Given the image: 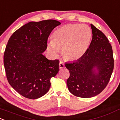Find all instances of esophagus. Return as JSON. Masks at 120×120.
Segmentation results:
<instances>
[{
  "instance_id": "esophagus-1",
  "label": "esophagus",
  "mask_w": 120,
  "mask_h": 120,
  "mask_svg": "<svg viewBox=\"0 0 120 120\" xmlns=\"http://www.w3.org/2000/svg\"><path fill=\"white\" fill-rule=\"evenodd\" d=\"M65 65H64V63L63 61H60V63H59V68L60 69H62L64 68Z\"/></svg>"
}]
</instances>
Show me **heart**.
Listing matches in <instances>:
<instances>
[{
	"instance_id": "heart-1",
	"label": "heart",
	"mask_w": 120,
	"mask_h": 120,
	"mask_svg": "<svg viewBox=\"0 0 120 120\" xmlns=\"http://www.w3.org/2000/svg\"><path fill=\"white\" fill-rule=\"evenodd\" d=\"M92 37L90 28L82 24H69L57 29L53 34V40L48 44V50L53 56L62 54L66 60L81 58L90 45Z\"/></svg>"
}]
</instances>
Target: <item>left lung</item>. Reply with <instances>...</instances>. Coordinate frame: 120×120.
Segmentation results:
<instances>
[{"label":"left lung","instance_id":"1","mask_svg":"<svg viewBox=\"0 0 120 120\" xmlns=\"http://www.w3.org/2000/svg\"><path fill=\"white\" fill-rule=\"evenodd\" d=\"M93 38L86 52L76 61L65 63L70 72L67 80L71 94L81 98H91L100 94L110 80L114 59L111 44L101 30L91 24ZM97 68V73L94 68Z\"/></svg>","mask_w":120,"mask_h":120}]
</instances>
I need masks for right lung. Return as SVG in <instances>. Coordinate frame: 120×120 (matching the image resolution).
I'll return each instance as SVG.
<instances>
[{
    "label": "right lung",
    "instance_id": "right-lung-1",
    "mask_svg": "<svg viewBox=\"0 0 120 120\" xmlns=\"http://www.w3.org/2000/svg\"><path fill=\"white\" fill-rule=\"evenodd\" d=\"M61 23L48 19L30 22L10 37L4 53L7 80L21 95L37 99L50 89V79L59 72V60H48L42 53L50 33Z\"/></svg>",
    "mask_w": 120,
    "mask_h": 120
}]
</instances>
